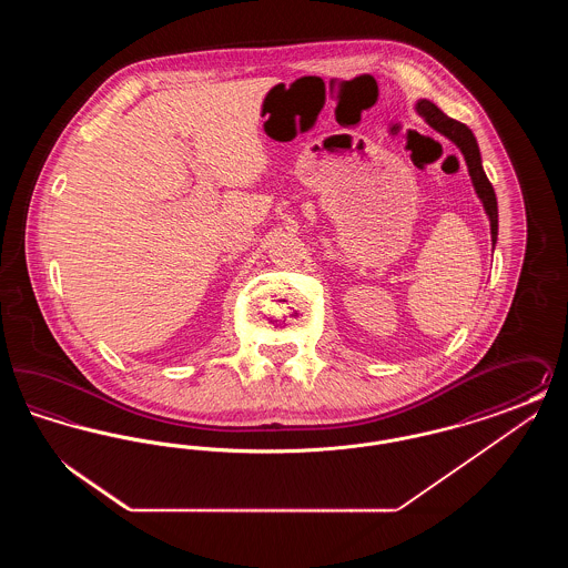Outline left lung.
<instances>
[{
  "mask_svg": "<svg viewBox=\"0 0 568 568\" xmlns=\"http://www.w3.org/2000/svg\"><path fill=\"white\" fill-rule=\"evenodd\" d=\"M417 112L422 116H426V121L433 125L436 132L452 138L459 146V151L464 153V160L468 165V172H470V179H473V185L479 193L484 206H486V213L489 215V227H491V243H496V236H498V206H496V193L491 183L487 181L486 172H484V165H481V155H479V146H477V140L473 132L459 123L456 119L447 116L440 109H436L433 102L428 100H422L417 102Z\"/></svg>",
  "mask_w": 568,
  "mask_h": 568,
  "instance_id": "obj_1",
  "label": "left lung"
}]
</instances>
